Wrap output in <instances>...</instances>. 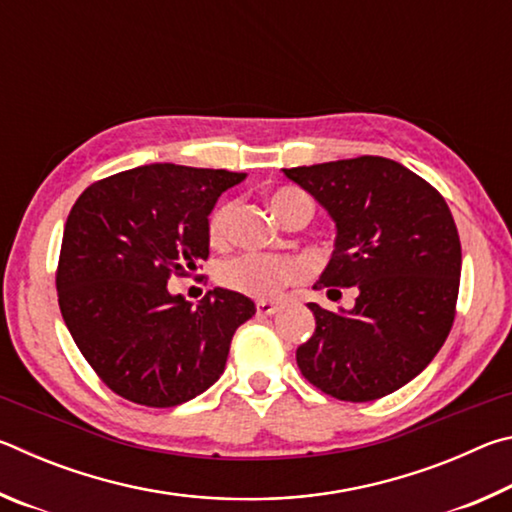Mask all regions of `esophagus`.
Masks as SVG:
<instances>
[{
    "mask_svg": "<svg viewBox=\"0 0 512 512\" xmlns=\"http://www.w3.org/2000/svg\"><path fill=\"white\" fill-rule=\"evenodd\" d=\"M282 309L284 307L277 305V302H266V300L257 302V314L259 316H273V314H277V311H282Z\"/></svg>",
    "mask_w": 512,
    "mask_h": 512,
    "instance_id": "esophagus-1",
    "label": "esophagus"
}]
</instances>
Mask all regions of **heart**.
Wrapping results in <instances>:
<instances>
[{"mask_svg": "<svg viewBox=\"0 0 512 512\" xmlns=\"http://www.w3.org/2000/svg\"><path fill=\"white\" fill-rule=\"evenodd\" d=\"M298 198L307 196L298 192V189H280V192L271 198V207L298 201ZM232 212H235V205L232 203H223L214 210L210 219V239L214 244H221V241L228 237ZM300 271L302 268L296 259L277 257L268 253H244L221 264L219 280L223 287L264 300L277 296L284 284L298 280Z\"/></svg>", "mask_w": 512, "mask_h": 512, "instance_id": "obj_1", "label": "heart"}]
</instances>
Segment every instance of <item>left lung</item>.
Segmentation results:
<instances>
[{
    "instance_id": "left-lung-1",
    "label": "left lung",
    "mask_w": 512,
    "mask_h": 512,
    "mask_svg": "<svg viewBox=\"0 0 512 512\" xmlns=\"http://www.w3.org/2000/svg\"><path fill=\"white\" fill-rule=\"evenodd\" d=\"M282 171L336 225L314 289L359 293L352 309L309 302L316 329L296 350L298 368L336 400H379L418 377L452 329L461 280L454 216L427 180L377 155Z\"/></svg>"
}]
</instances>
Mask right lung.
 Listing matches in <instances>:
<instances>
[{"instance_id": "obj_1", "label": "right lung", "mask_w": 512, "mask_h": 512, "mask_svg": "<svg viewBox=\"0 0 512 512\" xmlns=\"http://www.w3.org/2000/svg\"><path fill=\"white\" fill-rule=\"evenodd\" d=\"M246 173L144 164L90 185L74 203L56 273L74 343L110 391L167 409L223 375L235 329L255 302L216 287L192 305L171 275L210 255V214Z\"/></svg>"}]
</instances>
